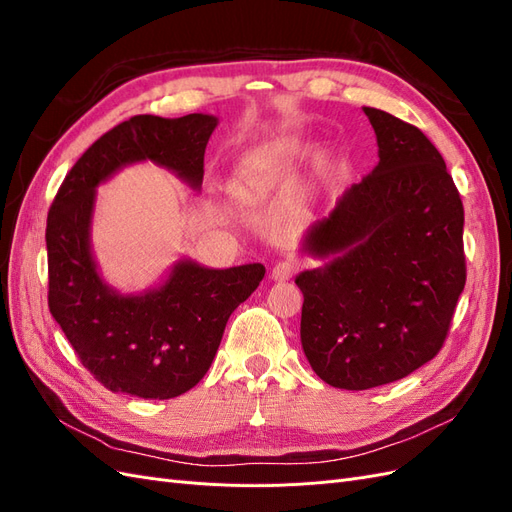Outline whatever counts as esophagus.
Returning a JSON list of instances; mask_svg holds the SVG:
<instances>
[{
    "instance_id": "34e87169",
    "label": "esophagus",
    "mask_w": 512,
    "mask_h": 512,
    "mask_svg": "<svg viewBox=\"0 0 512 512\" xmlns=\"http://www.w3.org/2000/svg\"><path fill=\"white\" fill-rule=\"evenodd\" d=\"M297 269H299V265L294 260H280L277 262V265L273 267V271H271V277L275 282H286V280H290V277L297 273Z\"/></svg>"
}]
</instances>
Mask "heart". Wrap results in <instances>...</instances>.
<instances>
[{
	"label": "heart",
	"mask_w": 512,
	"mask_h": 512,
	"mask_svg": "<svg viewBox=\"0 0 512 512\" xmlns=\"http://www.w3.org/2000/svg\"><path fill=\"white\" fill-rule=\"evenodd\" d=\"M275 153L271 149H256L241 160L239 166V185L241 190H254L271 170Z\"/></svg>",
	"instance_id": "b5f03b06"
}]
</instances>
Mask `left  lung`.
Segmentation results:
<instances>
[{
  "instance_id": "left-lung-1",
  "label": "left lung",
  "mask_w": 512,
  "mask_h": 512,
  "mask_svg": "<svg viewBox=\"0 0 512 512\" xmlns=\"http://www.w3.org/2000/svg\"><path fill=\"white\" fill-rule=\"evenodd\" d=\"M378 164L307 230L327 265L297 275L301 344L327 384L365 391L436 356L466 286L463 205L440 151L416 126L363 108Z\"/></svg>"
}]
</instances>
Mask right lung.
<instances>
[{
    "instance_id": "obj_1",
    "label": "right lung",
    "mask_w": 512,
    "mask_h": 512,
    "mask_svg": "<svg viewBox=\"0 0 512 512\" xmlns=\"http://www.w3.org/2000/svg\"><path fill=\"white\" fill-rule=\"evenodd\" d=\"M215 126L218 117L203 113L123 121L72 166L49 209V309L85 369L113 393L170 399L190 391L211 367L230 314L265 277L260 262L207 269L179 260L162 286L121 294L102 280L91 254L98 185L151 160L200 190Z\"/></svg>"
}]
</instances>
